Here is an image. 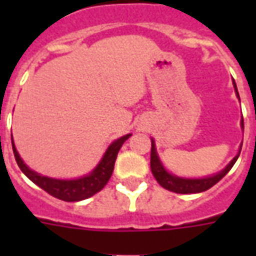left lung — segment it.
Masks as SVG:
<instances>
[{
  "mask_svg": "<svg viewBox=\"0 0 256 256\" xmlns=\"http://www.w3.org/2000/svg\"><path fill=\"white\" fill-rule=\"evenodd\" d=\"M234 88H236V84H234ZM237 92V88H236ZM238 96V93H237ZM242 126L244 128V120H242ZM240 155V154H238ZM238 155L233 159V160L228 164V166L222 170L218 174H215L212 177L207 178H200V180H188V178H180L172 176L170 172H167L164 170V167L159 160L158 158V154H156L155 150V141L152 140V146H150V170H152V174L154 177L156 178V181L159 182L160 186H163L167 190L174 193H182V194H186V193H200L207 190L211 186H214L215 184L220 182L222 178L225 177L226 174L229 172L233 164L236 163Z\"/></svg>",
  "mask_w": 256,
  "mask_h": 256,
  "instance_id": "8db88e82",
  "label": "left lung"
}]
</instances>
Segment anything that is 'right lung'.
Segmentation results:
<instances>
[{
    "mask_svg": "<svg viewBox=\"0 0 256 256\" xmlns=\"http://www.w3.org/2000/svg\"><path fill=\"white\" fill-rule=\"evenodd\" d=\"M128 137H130V134L123 136L120 138H118L116 141H114L94 170L90 172L89 176L78 178V180H54V178L40 176L38 172L30 170L23 163L18 150L14 148V141H12V150H14V159H16V163L20 167V170L24 172L36 185H38L40 188L44 189L49 194H52L53 198H60L64 202H79V200L92 198L93 194L100 192L101 189L106 186V182L111 178L112 172H114L118 152Z\"/></svg>",
    "mask_w": 256,
    "mask_h": 256,
    "instance_id": "1",
    "label": "right lung"
}]
</instances>
